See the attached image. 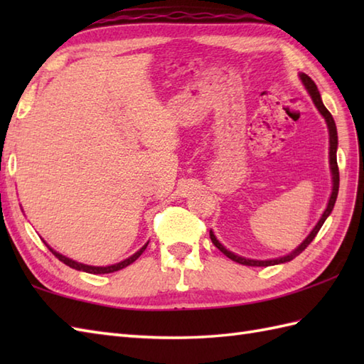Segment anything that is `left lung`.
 Segmentation results:
<instances>
[{"label": "left lung", "mask_w": 364, "mask_h": 364, "mask_svg": "<svg viewBox=\"0 0 364 364\" xmlns=\"http://www.w3.org/2000/svg\"><path fill=\"white\" fill-rule=\"evenodd\" d=\"M299 78L301 81V84H304L305 89L308 94H310L313 103L316 106V109H318L321 112V115L323 119H326V123H327V128H328V162H330V172H331V194H330V198H328V203H327V208L326 211L322 213L321 219L318 220V223H316L314 228L310 231V235H308L304 241H301L296 249H294L291 253L284 255V257H278V258H272V259H252V258H244L241 257V255H236L233 252H230L227 247H223L219 239L215 237L214 231L210 230V237L213 244L218 247V249L225 255V257H228L230 259H233L236 262H239V264H244V266H259V267H266V266H275V264H283V262H288L291 259H294L296 257H299V255L304 252L308 245L311 244L313 239L316 237V235L319 233L321 227L323 225V222L327 220L328 215L331 214V211H333V206H335V202H336V197H338V189H339V170H338V162H336V150H338V131H336V125H335V120L333 117H331V114L328 112V109L326 106H323L322 103V98H321V94L318 87H316L314 81L310 78V76L305 75V73H300Z\"/></svg>", "instance_id": "1"}]
</instances>
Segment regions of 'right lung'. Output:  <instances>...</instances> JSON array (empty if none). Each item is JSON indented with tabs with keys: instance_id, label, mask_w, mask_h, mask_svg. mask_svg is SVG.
<instances>
[{
	"instance_id": "add662e5",
	"label": "right lung",
	"mask_w": 364,
	"mask_h": 364,
	"mask_svg": "<svg viewBox=\"0 0 364 364\" xmlns=\"http://www.w3.org/2000/svg\"><path fill=\"white\" fill-rule=\"evenodd\" d=\"M43 242H45V241H43ZM45 244H46V242H45ZM146 245H149V242L144 244V245L141 247V249H139L136 253L131 255V257H128L127 259H123V261L117 262V264H111V266H89V264H82V262L75 261V259H72V258H67L65 255L56 252L54 249H51V247H50L48 244H46V247H48V249L51 250V253L54 255V257H56L59 261H63L64 264H67L68 267H72V269H76V270H82V272H89V274H111V272H117V270L129 266L131 262H134L139 257H141V255L144 253V250L146 249Z\"/></svg>"
}]
</instances>
